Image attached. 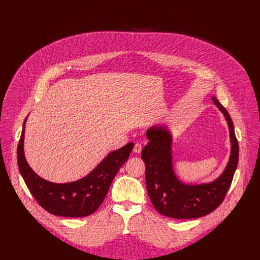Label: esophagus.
I'll list each match as a JSON object with an SVG mask.
<instances>
[{
    "instance_id": "1",
    "label": "esophagus",
    "mask_w": 260,
    "mask_h": 260,
    "mask_svg": "<svg viewBox=\"0 0 260 260\" xmlns=\"http://www.w3.org/2000/svg\"><path fill=\"white\" fill-rule=\"evenodd\" d=\"M134 152L136 153H140L142 151V145L140 143H135V146H134Z\"/></svg>"
}]
</instances>
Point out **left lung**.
<instances>
[{
	"label": "left lung",
	"mask_w": 260,
	"mask_h": 260,
	"mask_svg": "<svg viewBox=\"0 0 260 260\" xmlns=\"http://www.w3.org/2000/svg\"><path fill=\"white\" fill-rule=\"evenodd\" d=\"M212 101L228 120L232 152L225 171L209 184L186 185L175 176L171 155V135L164 126H154L146 133L149 140L142 150L145 162L146 186L153 207L164 216L175 219H193L206 216L216 210L224 201L231 187L239 161V143L233 120L215 96Z\"/></svg>",
	"instance_id": "1"
}]
</instances>
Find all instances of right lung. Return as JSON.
Returning <instances> with one entry per match:
<instances>
[{
    "instance_id": "add662e5",
    "label": "right lung",
    "mask_w": 260,
    "mask_h": 260,
    "mask_svg": "<svg viewBox=\"0 0 260 260\" xmlns=\"http://www.w3.org/2000/svg\"><path fill=\"white\" fill-rule=\"evenodd\" d=\"M26 120V119H25ZM17 146V164L26 186L48 213L61 217H85L93 214L104 202L111 183L127 160L134 143L111 152L88 176L71 183H52L37 175L27 165L23 153L24 124Z\"/></svg>"
}]
</instances>
